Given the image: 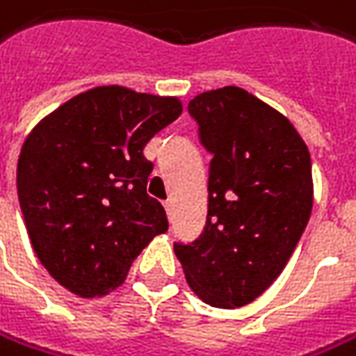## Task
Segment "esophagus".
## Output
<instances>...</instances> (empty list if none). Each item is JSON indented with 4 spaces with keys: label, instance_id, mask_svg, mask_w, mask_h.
Segmentation results:
<instances>
[{
    "label": "esophagus",
    "instance_id": "esophagus-1",
    "mask_svg": "<svg viewBox=\"0 0 356 356\" xmlns=\"http://www.w3.org/2000/svg\"><path fill=\"white\" fill-rule=\"evenodd\" d=\"M163 207H165L167 215H169V218H171V216H173V201H171V199H167V201L163 202Z\"/></svg>",
    "mask_w": 356,
    "mask_h": 356
}]
</instances>
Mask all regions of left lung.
I'll list each match as a JSON object with an SVG mask.
<instances>
[{"label": "left lung", "mask_w": 356, "mask_h": 356, "mask_svg": "<svg viewBox=\"0 0 356 356\" xmlns=\"http://www.w3.org/2000/svg\"><path fill=\"white\" fill-rule=\"evenodd\" d=\"M209 165L201 236L175 242L191 289L215 307H242L272 286L312 215V157L286 116L238 86L195 96Z\"/></svg>", "instance_id": "1"}]
</instances>
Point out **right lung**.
I'll return each instance as SVG.
<instances>
[{
	"instance_id": "right-lung-1",
	"label": "right lung",
	"mask_w": 356,
	"mask_h": 356,
	"mask_svg": "<svg viewBox=\"0 0 356 356\" xmlns=\"http://www.w3.org/2000/svg\"><path fill=\"white\" fill-rule=\"evenodd\" d=\"M177 98L98 86L35 126L21 147L17 195L33 250L80 298L118 288L165 209L147 195L145 143L175 122Z\"/></svg>"
}]
</instances>
